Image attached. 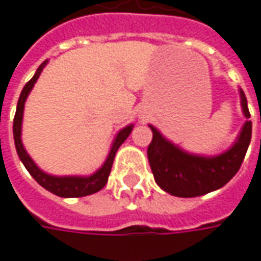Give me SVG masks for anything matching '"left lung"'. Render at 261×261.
<instances>
[{
    "label": "left lung",
    "mask_w": 261,
    "mask_h": 261,
    "mask_svg": "<svg viewBox=\"0 0 261 261\" xmlns=\"http://www.w3.org/2000/svg\"><path fill=\"white\" fill-rule=\"evenodd\" d=\"M242 108L250 118L245 92L240 90ZM153 139L147 147V159L154 180L171 195L191 198L223 187L239 171L252 139V121H246L239 139L228 151L215 157L188 154L170 143L156 127L150 126Z\"/></svg>",
    "instance_id": "obj_1"
}]
</instances>
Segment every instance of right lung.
<instances>
[{
    "mask_svg": "<svg viewBox=\"0 0 261 261\" xmlns=\"http://www.w3.org/2000/svg\"><path fill=\"white\" fill-rule=\"evenodd\" d=\"M46 66V62H43L36 73L31 80L28 81L23 90H22L19 99H18V105H16V112L14 116V142H15L16 153L21 159L23 166L27 167L29 174L32 175L35 180L38 181L40 186L46 188L47 191H50L55 195L63 197V198H77V197H86V195H91L94 193H98L99 190H102L108 181V175L112 169V163L119 146L126 140L129 134L132 132V125L122 129L115 138V142L112 145L108 159L104 163V166L98 170L95 174L90 175V177H55V175H49L43 173L42 170L38 169V166L33 163V160L29 157L27 150L23 149V145L21 142V125H22V115H23V107H25V101H27L28 94L32 90L33 84L36 83L39 75L42 73V70Z\"/></svg>",
    "mask_w": 261,
    "mask_h": 261,
    "instance_id": "obj_1",
    "label": "right lung"
}]
</instances>
